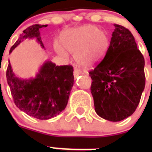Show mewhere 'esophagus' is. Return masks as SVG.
<instances>
[{
	"instance_id": "1",
	"label": "esophagus",
	"mask_w": 152,
	"mask_h": 152,
	"mask_svg": "<svg viewBox=\"0 0 152 152\" xmlns=\"http://www.w3.org/2000/svg\"><path fill=\"white\" fill-rule=\"evenodd\" d=\"M80 75V71L77 69H75V71H74V77H77V76H79Z\"/></svg>"
}]
</instances>
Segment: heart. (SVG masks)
Listing matches in <instances>:
<instances>
[{
    "instance_id": "1",
    "label": "heart",
    "mask_w": 152,
    "mask_h": 152,
    "mask_svg": "<svg viewBox=\"0 0 152 152\" xmlns=\"http://www.w3.org/2000/svg\"><path fill=\"white\" fill-rule=\"evenodd\" d=\"M60 45L56 43L54 49L63 57L67 52L75 53L74 58L84 69L92 68L106 54L110 45L107 33L92 25L65 29L59 36Z\"/></svg>"
}]
</instances>
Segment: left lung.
I'll list each match as a JSON object with an SVG mask.
<instances>
[{
  "mask_svg": "<svg viewBox=\"0 0 152 152\" xmlns=\"http://www.w3.org/2000/svg\"><path fill=\"white\" fill-rule=\"evenodd\" d=\"M105 57L89 72L91 94L98 116L119 122L136 110L145 89L144 57L128 29L114 24Z\"/></svg>",
  "mask_w": 152,
  "mask_h": 152,
  "instance_id": "obj_1",
  "label": "left lung"
}]
</instances>
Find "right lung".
I'll return each mask as SVG.
<instances>
[{
	"label": "right lung",
	"mask_w": 152,
	"mask_h": 152,
	"mask_svg": "<svg viewBox=\"0 0 152 152\" xmlns=\"http://www.w3.org/2000/svg\"><path fill=\"white\" fill-rule=\"evenodd\" d=\"M46 26L36 24L23 30L10 48V53L27 38H36L44 49L39 29ZM73 72L72 65L58 66L51 61H45L34 78L23 79L13 73L9 61L6 76L15 105L29 116L49 119L58 115L66 107L74 84Z\"/></svg>",
	"instance_id": "add662e5"
}]
</instances>
